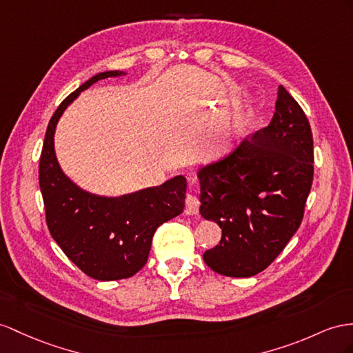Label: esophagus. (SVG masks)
Returning a JSON list of instances; mask_svg holds the SVG:
<instances>
[{
    "label": "esophagus",
    "mask_w": 353,
    "mask_h": 353,
    "mask_svg": "<svg viewBox=\"0 0 353 353\" xmlns=\"http://www.w3.org/2000/svg\"><path fill=\"white\" fill-rule=\"evenodd\" d=\"M186 205H185V212L188 214H196L198 209H200V200L194 192H188L186 194Z\"/></svg>",
    "instance_id": "1"
}]
</instances>
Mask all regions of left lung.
I'll use <instances>...</instances> for the list:
<instances>
[{"instance_id":"left-lung-1","label":"left lung","mask_w":353,"mask_h":353,"mask_svg":"<svg viewBox=\"0 0 353 353\" xmlns=\"http://www.w3.org/2000/svg\"><path fill=\"white\" fill-rule=\"evenodd\" d=\"M313 158L310 123L280 85L270 125L198 173L200 213L222 230L204 263L230 277L255 276L273 263L301 225Z\"/></svg>"}]
</instances>
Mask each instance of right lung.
I'll return each mask as SVG.
<instances>
[{
	"instance_id": "right-lung-1",
	"label": "right lung",
	"mask_w": 353,
	"mask_h": 353,
	"mask_svg": "<svg viewBox=\"0 0 353 353\" xmlns=\"http://www.w3.org/2000/svg\"><path fill=\"white\" fill-rule=\"evenodd\" d=\"M105 71L71 92L50 117L39 164V182L53 240L89 277L119 280L134 276L148 263L157 228L185 209L186 179L130 195L105 198L88 194L62 173L53 149L57 122L77 95L101 79L121 76Z\"/></svg>"
}]
</instances>
